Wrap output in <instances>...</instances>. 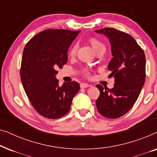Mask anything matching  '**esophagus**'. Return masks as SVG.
Returning <instances> with one entry per match:
<instances>
[{
	"label": "esophagus",
	"mask_w": 157,
	"mask_h": 157,
	"mask_svg": "<svg viewBox=\"0 0 157 157\" xmlns=\"http://www.w3.org/2000/svg\"><path fill=\"white\" fill-rule=\"evenodd\" d=\"M80 86H81V88H83V89H84V88H87V87L90 86V85L88 84V83H81L80 84Z\"/></svg>",
	"instance_id": "obj_1"
}]
</instances>
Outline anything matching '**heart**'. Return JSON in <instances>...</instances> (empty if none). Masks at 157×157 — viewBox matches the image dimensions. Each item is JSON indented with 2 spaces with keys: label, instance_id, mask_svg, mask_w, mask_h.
Masks as SVG:
<instances>
[{
  "label": "heart",
  "instance_id": "heart-1",
  "mask_svg": "<svg viewBox=\"0 0 157 157\" xmlns=\"http://www.w3.org/2000/svg\"><path fill=\"white\" fill-rule=\"evenodd\" d=\"M89 41L90 43V44L91 45L92 48L94 50L95 52H97L98 51L100 50H103L104 49L105 50V45L103 44L101 41H100L99 40L97 39V38H94V37H91L89 38ZM76 51H77V46L76 45H74V46H71V48L70 49L69 51V55L70 56H74L76 53ZM87 74V72H86Z\"/></svg>",
  "mask_w": 157,
  "mask_h": 157
}]
</instances>
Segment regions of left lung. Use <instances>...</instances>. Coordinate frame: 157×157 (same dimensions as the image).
I'll return each mask as SVG.
<instances>
[{
	"label": "left lung",
	"instance_id": "1",
	"mask_svg": "<svg viewBox=\"0 0 157 157\" xmlns=\"http://www.w3.org/2000/svg\"><path fill=\"white\" fill-rule=\"evenodd\" d=\"M109 39L113 58L108 66L114 86L105 90L96 85L100 96L98 111L104 117L117 119L126 114L136 101L145 82L146 58L143 49L129 34L112 28L95 31Z\"/></svg>",
	"mask_w": 157,
	"mask_h": 157
}]
</instances>
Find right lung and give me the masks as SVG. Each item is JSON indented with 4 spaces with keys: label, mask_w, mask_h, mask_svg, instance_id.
<instances>
[{
    "label": "right lung",
    "mask_w": 157,
    "mask_h": 157,
    "mask_svg": "<svg viewBox=\"0 0 157 157\" xmlns=\"http://www.w3.org/2000/svg\"><path fill=\"white\" fill-rule=\"evenodd\" d=\"M80 31L47 29L25 45L21 66V79L32 106L48 119H59L70 110L80 89L76 81L59 86L57 68L68 61V50Z\"/></svg>",
    "instance_id": "right-lung-1"
}]
</instances>
